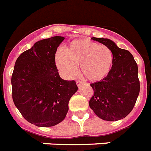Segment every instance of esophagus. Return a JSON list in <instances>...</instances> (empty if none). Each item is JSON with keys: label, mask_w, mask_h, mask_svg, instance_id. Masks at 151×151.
<instances>
[{"label": "esophagus", "mask_w": 151, "mask_h": 151, "mask_svg": "<svg viewBox=\"0 0 151 151\" xmlns=\"http://www.w3.org/2000/svg\"><path fill=\"white\" fill-rule=\"evenodd\" d=\"M76 84H77V85H78V87H80L81 85H83V84H84V82L81 81H78H78H76Z\"/></svg>", "instance_id": "esophagus-1"}]
</instances>
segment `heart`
<instances>
[{"mask_svg":"<svg viewBox=\"0 0 151 151\" xmlns=\"http://www.w3.org/2000/svg\"><path fill=\"white\" fill-rule=\"evenodd\" d=\"M55 61L66 78H74L78 72L77 66H81V74L87 79L98 81L110 73L114 55L106 45H99L88 39H81L70 42L66 52L59 49Z\"/></svg>","mask_w":151,"mask_h":151,"instance_id":"b5f03b06","label":"heart"}]
</instances>
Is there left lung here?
Returning <instances> with one entry per match:
<instances>
[{"mask_svg":"<svg viewBox=\"0 0 151 151\" xmlns=\"http://www.w3.org/2000/svg\"><path fill=\"white\" fill-rule=\"evenodd\" d=\"M91 39L111 48L114 63L106 78L91 84L94 93L89 106L99 118L107 121H118L131 112L139 94L138 65L129 51L118 48L111 40Z\"/></svg>","mask_w":151,"mask_h":151,"instance_id":"8db88e82","label":"left lung"}]
</instances>
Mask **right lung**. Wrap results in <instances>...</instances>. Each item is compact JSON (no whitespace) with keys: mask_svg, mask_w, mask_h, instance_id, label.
I'll return each mask as SVG.
<instances>
[{"mask_svg":"<svg viewBox=\"0 0 151 151\" xmlns=\"http://www.w3.org/2000/svg\"><path fill=\"white\" fill-rule=\"evenodd\" d=\"M63 37L36 42L21 54L12 75V99L26 121L37 127L58 124L66 115L69 101L78 90L74 80L59 76L55 53Z\"/></svg>","mask_w":151,"mask_h":151,"instance_id":"right-lung-1","label":"right lung"}]
</instances>
